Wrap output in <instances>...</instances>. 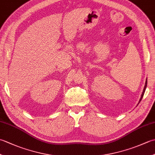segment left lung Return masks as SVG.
<instances>
[{"mask_svg":"<svg viewBox=\"0 0 155 155\" xmlns=\"http://www.w3.org/2000/svg\"><path fill=\"white\" fill-rule=\"evenodd\" d=\"M147 79H146V82H145V85H144V89H143V93H142V94H141V97H140V100H139V103L138 104H139V103L140 102V101L142 100V98H143V95H144V92H145V90H146V88H147Z\"/></svg>","mask_w":155,"mask_h":155,"instance_id":"1","label":"left lung"}]
</instances>
